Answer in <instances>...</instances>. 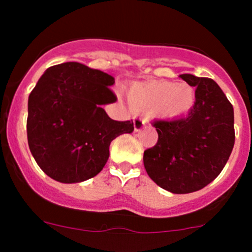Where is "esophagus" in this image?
<instances>
[{
  "label": "esophagus",
  "mask_w": 252,
  "mask_h": 252,
  "mask_svg": "<svg viewBox=\"0 0 252 252\" xmlns=\"http://www.w3.org/2000/svg\"><path fill=\"white\" fill-rule=\"evenodd\" d=\"M146 126H147V121H145V119H140V118L134 119V129H135V131L140 130V129L145 128Z\"/></svg>",
  "instance_id": "34e87169"
}]
</instances>
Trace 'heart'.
Here are the masks:
<instances>
[{
	"mask_svg": "<svg viewBox=\"0 0 252 252\" xmlns=\"http://www.w3.org/2000/svg\"><path fill=\"white\" fill-rule=\"evenodd\" d=\"M196 90L185 81L150 80L128 89V101L134 111L152 113L168 121L185 118L196 105Z\"/></svg>",
	"mask_w": 252,
	"mask_h": 252,
	"instance_id": "obj_1",
	"label": "heart"
}]
</instances>
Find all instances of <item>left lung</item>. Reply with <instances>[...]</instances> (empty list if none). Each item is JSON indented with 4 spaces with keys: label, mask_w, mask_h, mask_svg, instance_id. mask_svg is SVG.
<instances>
[{
    "label": "left lung",
    "mask_w": 252,
    "mask_h": 252,
    "mask_svg": "<svg viewBox=\"0 0 252 252\" xmlns=\"http://www.w3.org/2000/svg\"><path fill=\"white\" fill-rule=\"evenodd\" d=\"M195 86L196 105L185 118L155 121L157 144L145 150L149 177L173 194L197 191L222 172L234 146V110L215 80L182 74Z\"/></svg>",
    "instance_id": "1"
}]
</instances>
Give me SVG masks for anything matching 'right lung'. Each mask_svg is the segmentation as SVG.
<instances>
[{
  "label": "right lung",
  "mask_w": 252,
  "mask_h": 252,
  "mask_svg": "<svg viewBox=\"0 0 252 252\" xmlns=\"http://www.w3.org/2000/svg\"><path fill=\"white\" fill-rule=\"evenodd\" d=\"M112 75L78 62L46 69L28 100V144L48 177L72 184L95 177L110 157V145L133 133V122L113 121L102 105L117 97Z\"/></svg>",
  "instance_id": "right-lung-1"
}]
</instances>
